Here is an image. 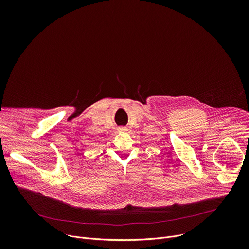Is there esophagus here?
<instances>
[{
  "label": "esophagus",
  "instance_id": "34e87169",
  "mask_svg": "<svg viewBox=\"0 0 249 249\" xmlns=\"http://www.w3.org/2000/svg\"><path fill=\"white\" fill-rule=\"evenodd\" d=\"M127 131V129L125 128V127H120V128H118V132L119 133H123V132H126Z\"/></svg>",
  "mask_w": 249,
  "mask_h": 249
}]
</instances>
